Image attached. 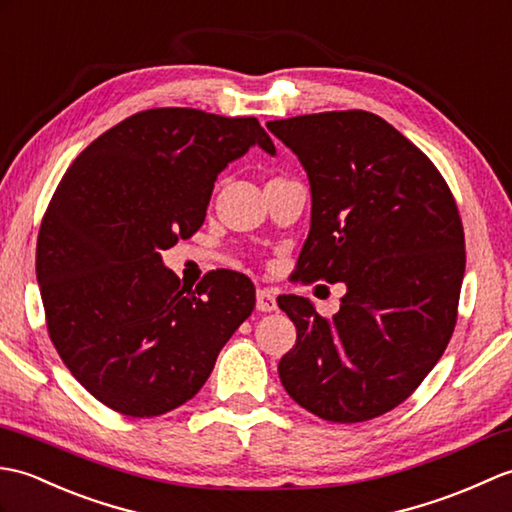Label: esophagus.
Listing matches in <instances>:
<instances>
[{
	"label": "esophagus",
	"instance_id": "esophagus-1",
	"mask_svg": "<svg viewBox=\"0 0 512 512\" xmlns=\"http://www.w3.org/2000/svg\"><path fill=\"white\" fill-rule=\"evenodd\" d=\"M256 309L269 313V311H276L278 309V302H276V291L274 289H258L256 291Z\"/></svg>",
	"mask_w": 512,
	"mask_h": 512
}]
</instances>
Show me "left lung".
Wrapping results in <instances>:
<instances>
[{"label": "left lung", "instance_id": "1", "mask_svg": "<svg viewBox=\"0 0 512 512\" xmlns=\"http://www.w3.org/2000/svg\"><path fill=\"white\" fill-rule=\"evenodd\" d=\"M267 129L311 184L295 280L346 285L333 317L280 295L298 328L280 381L331 423L377 418L423 383L456 328L467 263L456 199L429 157L370 111L309 113Z\"/></svg>", "mask_w": 512, "mask_h": 512}]
</instances>
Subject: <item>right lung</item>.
<instances>
[{"instance_id":"add662e5","label":"right lung","mask_w":512,"mask_h":512,"mask_svg":"<svg viewBox=\"0 0 512 512\" xmlns=\"http://www.w3.org/2000/svg\"><path fill=\"white\" fill-rule=\"evenodd\" d=\"M254 144L276 153L256 118L146 109L56 186L37 238L45 324L67 370L113 412L151 418L190 401L252 315L247 276L217 269L192 291L160 252L199 230L217 175Z\"/></svg>"}]
</instances>
